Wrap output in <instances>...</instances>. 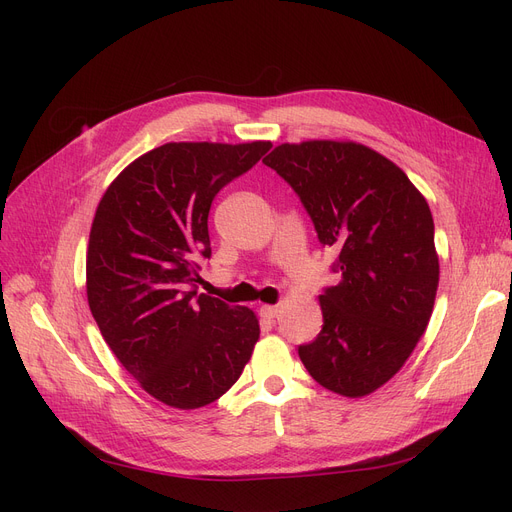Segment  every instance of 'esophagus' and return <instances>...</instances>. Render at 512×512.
<instances>
[{
	"instance_id": "obj_1",
	"label": "esophagus",
	"mask_w": 512,
	"mask_h": 512,
	"mask_svg": "<svg viewBox=\"0 0 512 512\" xmlns=\"http://www.w3.org/2000/svg\"><path fill=\"white\" fill-rule=\"evenodd\" d=\"M259 313H261L263 319L274 321V319L280 315V307H278V305H263V307L259 309Z\"/></svg>"
}]
</instances>
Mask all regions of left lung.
I'll list each match as a JSON object with an SVG mask.
<instances>
[{"label": "left lung", "mask_w": 512, "mask_h": 512, "mask_svg": "<svg viewBox=\"0 0 512 512\" xmlns=\"http://www.w3.org/2000/svg\"><path fill=\"white\" fill-rule=\"evenodd\" d=\"M263 164L301 197L319 240L340 251L342 280L319 294L324 328L299 357L317 384L367 396L407 363L432 317V211L394 161L355 141L282 143Z\"/></svg>", "instance_id": "left-lung-1"}]
</instances>
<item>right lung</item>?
<instances>
[{"mask_svg": "<svg viewBox=\"0 0 512 512\" xmlns=\"http://www.w3.org/2000/svg\"><path fill=\"white\" fill-rule=\"evenodd\" d=\"M270 141L166 143L103 193L87 249V299L99 332L139 386L172 409H201L240 378L259 340L249 307L197 294L211 255L213 197Z\"/></svg>", "mask_w": 512, "mask_h": 512, "instance_id": "add662e5", "label": "right lung"}]
</instances>
